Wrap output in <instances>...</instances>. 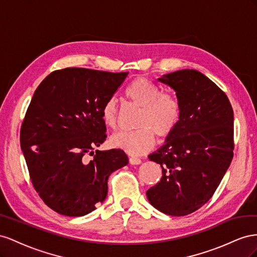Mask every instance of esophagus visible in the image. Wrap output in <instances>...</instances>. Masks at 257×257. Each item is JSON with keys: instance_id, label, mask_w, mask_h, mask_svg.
<instances>
[{"instance_id": "34e87169", "label": "esophagus", "mask_w": 257, "mask_h": 257, "mask_svg": "<svg viewBox=\"0 0 257 257\" xmlns=\"http://www.w3.org/2000/svg\"><path fill=\"white\" fill-rule=\"evenodd\" d=\"M129 163L131 165H140L141 164V159H139L137 157H130L129 158Z\"/></svg>"}]
</instances>
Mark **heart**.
Wrapping results in <instances>:
<instances>
[{"mask_svg":"<svg viewBox=\"0 0 257 257\" xmlns=\"http://www.w3.org/2000/svg\"><path fill=\"white\" fill-rule=\"evenodd\" d=\"M124 96L134 104L142 107L136 130L118 131L109 138V143L129 155H142L153 149L155 135L169 137L180 119V103L170 93H161L148 78L137 77L124 90ZM101 118L105 126L115 128L118 119V106L115 98L107 99L101 108Z\"/></svg>","mask_w":257,"mask_h":257,"instance_id":"heart-1","label":"heart"}]
</instances>
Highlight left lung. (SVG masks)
I'll return each mask as SVG.
<instances>
[{"instance_id":"obj_1","label":"left lung","mask_w":257,"mask_h":257,"mask_svg":"<svg viewBox=\"0 0 257 257\" xmlns=\"http://www.w3.org/2000/svg\"><path fill=\"white\" fill-rule=\"evenodd\" d=\"M180 103V119L166 143L149 156L163 177L146 195L154 208L184 216L213 196L233 157V112L225 92L196 70L158 78Z\"/></svg>"}]
</instances>
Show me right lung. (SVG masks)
<instances>
[{
  "label": "right lung",
  "mask_w": 257,
  "mask_h": 257,
  "mask_svg": "<svg viewBox=\"0 0 257 257\" xmlns=\"http://www.w3.org/2000/svg\"><path fill=\"white\" fill-rule=\"evenodd\" d=\"M127 75L67 68L51 72L36 88L20 145L36 193L57 213H90L106 198L109 174L128 164L121 150L93 152L106 138L101 108Z\"/></svg>",
  "instance_id": "1"
}]
</instances>
